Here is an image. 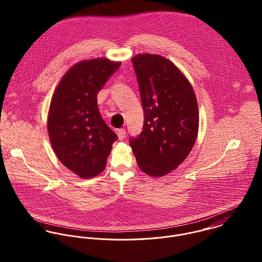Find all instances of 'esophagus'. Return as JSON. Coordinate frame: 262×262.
Masks as SVG:
<instances>
[{
	"label": "esophagus",
	"instance_id": "34e87169",
	"mask_svg": "<svg viewBox=\"0 0 262 262\" xmlns=\"http://www.w3.org/2000/svg\"><path fill=\"white\" fill-rule=\"evenodd\" d=\"M117 135H118V138H119L120 140L124 139L125 136H126V131H125V129H119V130L117 131Z\"/></svg>",
	"mask_w": 262,
	"mask_h": 262
}]
</instances>
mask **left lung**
I'll list each match as a JSON object with an SVG mask.
<instances>
[{"instance_id":"obj_1","label":"left lung","mask_w":262,"mask_h":262,"mask_svg":"<svg viewBox=\"0 0 262 262\" xmlns=\"http://www.w3.org/2000/svg\"><path fill=\"white\" fill-rule=\"evenodd\" d=\"M144 111L143 130L130 145L139 168L159 178L187 158L199 131V109L187 77L161 55L132 58Z\"/></svg>"}]
</instances>
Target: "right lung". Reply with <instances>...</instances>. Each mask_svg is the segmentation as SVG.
I'll use <instances>...</instances> for the list:
<instances>
[{"label": "right lung", "instance_id": "add662e5", "mask_svg": "<svg viewBox=\"0 0 262 262\" xmlns=\"http://www.w3.org/2000/svg\"><path fill=\"white\" fill-rule=\"evenodd\" d=\"M120 61L82 60L62 76L51 99L47 129L60 162L81 179L100 174L117 135L103 120L97 95Z\"/></svg>", "mask_w": 262, "mask_h": 262}]
</instances>
